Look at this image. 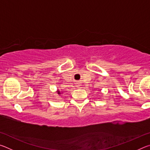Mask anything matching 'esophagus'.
I'll return each instance as SVG.
<instances>
[{
    "label": "esophagus",
    "instance_id": "obj_1",
    "mask_svg": "<svg viewBox=\"0 0 150 150\" xmlns=\"http://www.w3.org/2000/svg\"><path fill=\"white\" fill-rule=\"evenodd\" d=\"M79 86H80V85H79V84H78V83H77V87H79Z\"/></svg>",
    "mask_w": 150,
    "mask_h": 150
}]
</instances>
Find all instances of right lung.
<instances>
[{
    "instance_id": "add662e5",
    "label": "right lung",
    "mask_w": 150,
    "mask_h": 150,
    "mask_svg": "<svg viewBox=\"0 0 150 150\" xmlns=\"http://www.w3.org/2000/svg\"><path fill=\"white\" fill-rule=\"evenodd\" d=\"M57 93L58 95H61V92H60V91H59V90H58V91H57Z\"/></svg>"
}]
</instances>
